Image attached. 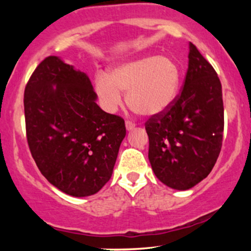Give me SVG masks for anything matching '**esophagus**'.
<instances>
[{"label": "esophagus", "instance_id": "34e87169", "mask_svg": "<svg viewBox=\"0 0 251 251\" xmlns=\"http://www.w3.org/2000/svg\"><path fill=\"white\" fill-rule=\"evenodd\" d=\"M135 127V124H133L132 122H126V129H127V131H132V129H133Z\"/></svg>", "mask_w": 251, "mask_h": 251}]
</instances>
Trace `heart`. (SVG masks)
<instances>
[{
  "label": "heart",
  "mask_w": 251,
  "mask_h": 251,
  "mask_svg": "<svg viewBox=\"0 0 251 251\" xmlns=\"http://www.w3.org/2000/svg\"><path fill=\"white\" fill-rule=\"evenodd\" d=\"M179 82L180 68L172 57L146 55L114 66L108 75L99 73L94 88L108 113L122 106L123 92H127V102L133 111L144 117H154L172 105Z\"/></svg>",
  "instance_id": "b5f03b06"
}]
</instances>
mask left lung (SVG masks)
<instances>
[{"label":"left lung","instance_id":"1","mask_svg":"<svg viewBox=\"0 0 251 251\" xmlns=\"http://www.w3.org/2000/svg\"><path fill=\"white\" fill-rule=\"evenodd\" d=\"M145 128L149 160L162 183L183 191L208 177L223 138L222 85L214 67L191 42L180 94L166 111L150 118Z\"/></svg>","mask_w":251,"mask_h":251}]
</instances>
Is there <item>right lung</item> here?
I'll list each match as a JSON object with an SVG mask.
<instances>
[{
	"label": "right lung",
	"instance_id": "1",
	"mask_svg": "<svg viewBox=\"0 0 251 251\" xmlns=\"http://www.w3.org/2000/svg\"><path fill=\"white\" fill-rule=\"evenodd\" d=\"M87 74L48 56L25 89L27 140L51 185L73 197L97 194L113 174L126 135L123 118L97 103Z\"/></svg>",
	"mask_w": 251,
	"mask_h": 251
}]
</instances>
